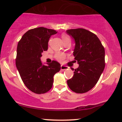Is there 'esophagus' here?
Returning <instances> with one entry per match:
<instances>
[{
  "label": "esophagus",
  "instance_id": "obj_1",
  "mask_svg": "<svg viewBox=\"0 0 122 122\" xmlns=\"http://www.w3.org/2000/svg\"><path fill=\"white\" fill-rule=\"evenodd\" d=\"M68 68L67 67V66H64V65H61V70H63V71H64V70H67Z\"/></svg>",
  "mask_w": 122,
  "mask_h": 122
}]
</instances>
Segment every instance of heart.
I'll return each mask as SVG.
<instances>
[{"label":"heart","mask_w":122,"mask_h":122,"mask_svg":"<svg viewBox=\"0 0 122 122\" xmlns=\"http://www.w3.org/2000/svg\"><path fill=\"white\" fill-rule=\"evenodd\" d=\"M62 39H63L64 41H65L66 40H69V39H70V38H69V36L68 35H66V34H62ZM65 57H66V55H65L64 54L61 53V52H58V53L55 54V58L60 61H63L64 59L65 58Z\"/></svg>","instance_id":"obj_1"}]
</instances>
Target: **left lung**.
<instances>
[{
  "label": "left lung",
  "mask_w": 122,
  "mask_h": 122,
  "mask_svg": "<svg viewBox=\"0 0 122 122\" xmlns=\"http://www.w3.org/2000/svg\"><path fill=\"white\" fill-rule=\"evenodd\" d=\"M66 32L74 40V61L79 64L67 84L75 93H86L95 86L104 70V48L99 38L86 29L78 28Z\"/></svg>",
  "instance_id": "left-lung-1"
}]
</instances>
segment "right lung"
Masks as SVG:
<instances>
[{
  "instance_id": "add662e5",
  "label": "right lung",
  "mask_w": 122,
  "mask_h": 122,
  "mask_svg": "<svg viewBox=\"0 0 122 122\" xmlns=\"http://www.w3.org/2000/svg\"><path fill=\"white\" fill-rule=\"evenodd\" d=\"M57 32L44 27L27 31L18 42L16 66L26 87L36 94H44L52 87L54 76L61 65L52 61L45 66L41 61L43 51L48 50L51 35Z\"/></svg>"
}]
</instances>
